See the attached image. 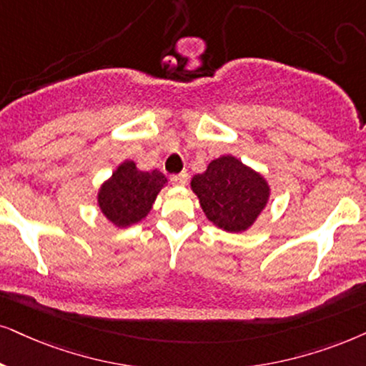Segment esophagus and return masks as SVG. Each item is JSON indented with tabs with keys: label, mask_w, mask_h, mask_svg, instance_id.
<instances>
[{
	"label": "esophagus",
	"mask_w": 366,
	"mask_h": 366,
	"mask_svg": "<svg viewBox=\"0 0 366 366\" xmlns=\"http://www.w3.org/2000/svg\"><path fill=\"white\" fill-rule=\"evenodd\" d=\"M170 182L174 184V186H186L187 184V172H180V174H175L170 177Z\"/></svg>",
	"instance_id": "1"
}]
</instances>
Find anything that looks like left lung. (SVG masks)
<instances>
[{
  "mask_svg": "<svg viewBox=\"0 0 366 366\" xmlns=\"http://www.w3.org/2000/svg\"><path fill=\"white\" fill-rule=\"evenodd\" d=\"M191 189L207 219L228 233H244L270 201V184L234 155H221L191 179Z\"/></svg>",
  "mask_w": 366,
  "mask_h": 366,
  "instance_id": "obj_1",
  "label": "left lung"
}]
</instances>
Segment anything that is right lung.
Returning <instances> with one entry per match:
<instances>
[{"label":"right lung","mask_w":366,"mask_h":366,"mask_svg":"<svg viewBox=\"0 0 366 366\" xmlns=\"http://www.w3.org/2000/svg\"><path fill=\"white\" fill-rule=\"evenodd\" d=\"M160 170H140L135 160H123L98 191V207L117 228L140 223L149 216L159 192L167 186Z\"/></svg>","instance_id":"right-lung-1"}]
</instances>
